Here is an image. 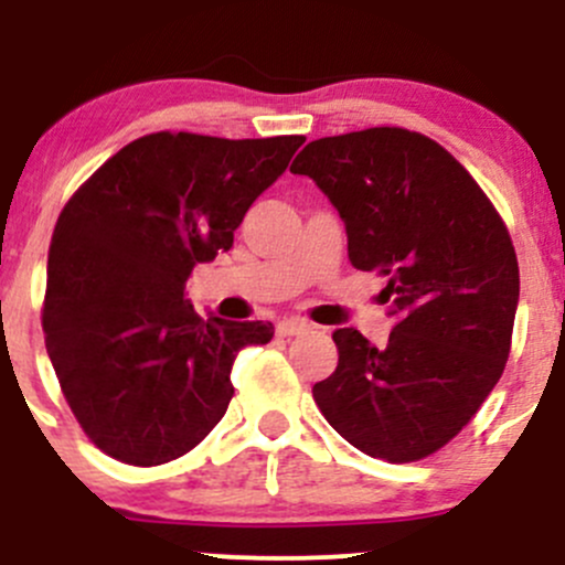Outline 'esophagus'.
Returning a JSON list of instances; mask_svg holds the SVG:
<instances>
[{
	"label": "esophagus",
	"mask_w": 565,
	"mask_h": 565,
	"mask_svg": "<svg viewBox=\"0 0 565 565\" xmlns=\"http://www.w3.org/2000/svg\"><path fill=\"white\" fill-rule=\"evenodd\" d=\"M306 330H309V324H306L303 319H298V317L281 319V322L276 324L278 335H298V333H306Z\"/></svg>",
	"instance_id": "esophagus-1"
}]
</instances>
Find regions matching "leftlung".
<instances>
[{
	"label": "left lung",
	"mask_w": 565,
	"mask_h": 565,
	"mask_svg": "<svg viewBox=\"0 0 565 565\" xmlns=\"http://www.w3.org/2000/svg\"><path fill=\"white\" fill-rule=\"evenodd\" d=\"M292 172L339 210L352 265L388 278L393 317L385 347L335 330L339 366L315 385L317 407L369 457H429L478 413L509 361L520 303L509 230L457 158L413 130L317 139Z\"/></svg>",
	"instance_id": "8db88e82"
}]
</instances>
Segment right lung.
Segmentation results:
<instances>
[{
  "mask_svg": "<svg viewBox=\"0 0 565 565\" xmlns=\"http://www.w3.org/2000/svg\"><path fill=\"white\" fill-rule=\"evenodd\" d=\"M303 141L141 136L60 213L49 248L45 350L73 415L108 457L163 465L224 418L235 355L267 344L273 324L199 317L185 281L193 267L232 248L243 215Z\"/></svg>",
  "mask_w": 565,
  "mask_h": 565,
  "instance_id": "1",
  "label": "right lung"
}]
</instances>
